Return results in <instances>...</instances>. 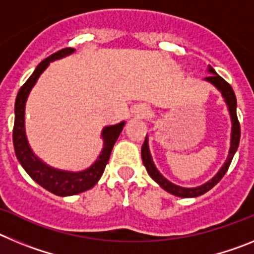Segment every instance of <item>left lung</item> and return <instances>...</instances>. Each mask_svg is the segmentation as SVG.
I'll list each match as a JSON object with an SVG mask.
<instances>
[{"mask_svg": "<svg viewBox=\"0 0 254 254\" xmlns=\"http://www.w3.org/2000/svg\"><path fill=\"white\" fill-rule=\"evenodd\" d=\"M208 72L211 73L210 76L205 77L206 81L211 82L214 86L217 87V90L221 91L223 94L224 99H225L226 104H228L229 108V113H230V117H232V123H233V128H232V140H230V150H229L228 159H226L225 164L223 165V168L219 170L216 176L214 178L208 181L205 185L199 186V187L196 188H185V187H179V186L173 185L172 182H169L168 179L164 178L160 173L158 172V169L155 168L154 163H152L151 155H150L149 151V145H147V137L145 138V142H143L142 147H141V156H142V163L146 168L149 176L154 179L161 188H164L165 190H168L169 193L174 194V196L183 197V198H190V197H197L201 196V194L206 193L207 190H210L211 188L215 187V186L221 181L225 173L228 172L229 167H230V163L233 160V156H234L235 151H237L238 146H239V140H241V125H239V121H238L237 116V98H235L234 90L233 87L230 86L229 82H226L221 76H219L216 73L214 68L211 66H208Z\"/></svg>", "mask_w": 254, "mask_h": 254, "instance_id": "8db88e82", "label": "left lung"}]
</instances>
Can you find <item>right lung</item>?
<instances>
[{"instance_id":"add662e5","label":"right lung","mask_w":254,"mask_h":254,"mask_svg":"<svg viewBox=\"0 0 254 254\" xmlns=\"http://www.w3.org/2000/svg\"><path fill=\"white\" fill-rule=\"evenodd\" d=\"M75 51L73 48H64L56 52L46 60H43L37 66L35 71L31 73L30 77L26 80V82L20 87L19 93L15 102V123H13L12 140L13 147H15V154H16L17 160L25 169L30 178L35 181L39 186L46 188L47 190L57 196H72V194L81 193L85 190H90L98 183L100 177L104 173L105 165H107L109 156H111L112 149L117 138L122 132L125 122L118 123L116 126H109L103 129V138H104V147L102 150V154L95 163L90 168L82 172H64L55 168H51L48 165L40 161L39 159L33 154V151L29 147L28 140L25 136V102L30 93L31 87L34 86L40 73L43 72L49 62L53 60H58L67 55H71Z\"/></svg>"}]
</instances>
